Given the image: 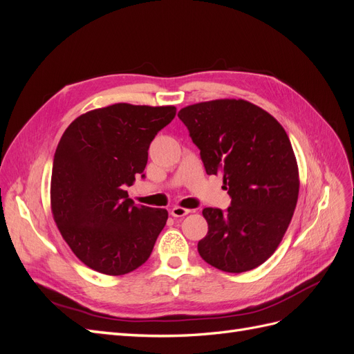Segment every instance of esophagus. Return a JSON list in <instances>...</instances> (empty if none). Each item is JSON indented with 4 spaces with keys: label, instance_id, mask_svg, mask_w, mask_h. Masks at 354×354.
<instances>
[{
    "label": "esophagus",
    "instance_id": "obj_1",
    "mask_svg": "<svg viewBox=\"0 0 354 354\" xmlns=\"http://www.w3.org/2000/svg\"><path fill=\"white\" fill-rule=\"evenodd\" d=\"M169 212H171V216H173V217H176V218H181V217L187 216V214L190 212V209H187V208H181V207H174V208L171 209Z\"/></svg>",
    "mask_w": 354,
    "mask_h": 354
}]
</instances>
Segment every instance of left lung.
I'll list each match as a JSON object with an SVG mask.
<instances>
[{"mask_svg": "<svg viewBox=\"0 0 354 354\" xmlns=\"http://www.w3.org/2000/svg\"><path fill=\"white\" fill-rule=\"evenodd\" d=\"M201 151L207 174H221L226 211L203 208L207 236L198 252L227 273L248 272L279 246L297 205V159L283 127L246 100L221 99L178 112Z\"/></svg>", "mask_w": 354, "mask_h": 354, "instance_id": "1", "label": "left lung"}]
</instances>
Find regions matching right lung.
Listing matches in <instances>:
<instances>
[{
    "instance_id": "obj_1",
    "label": "right lung",
    "mask_w": 354,
    "mask_h": 354,
    "mask_svg": "<svg viewBox=\"0 0 354 354\" xmlns=\"http://www.w3.org/2000/svg\"><path fill=\"white\" fill-rule=\"evenodd\" d=\"M174 116V106L116 103L78 116L63 133L53 160L51 211L90 269L120 276L151 257L168 211L136 205L125 189L145 177L149 146Z\"/></svg>"
}]
</instances>
